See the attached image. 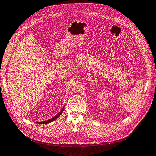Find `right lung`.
<instances>
[{
  "label": "right lung",
  "instance_id": "right-lung-1",
  "mask_svg": "<svg viewBox=\"0 0 156 156\" xmlns=\"http://www.w3.org/2000/svg\"><path fill=\"white\" fill-rule=\"evenodd\" d=\"M64 107L65 106H64V107L62 108V110L59 111L58 113L55 116H54V117H52L51 119H48V120H47V121H41V122H37V123H39V124H47V123H49V122H52V121H55L56 119L57 118H58L59 116H60L61 115H62V112H63V111H64Z\"/></svg>",
  "mask_w": 156,
  "mask_h": 156
}]
</instances>
